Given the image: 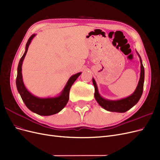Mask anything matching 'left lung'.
Instances as JSON below:
<instances>
[{
	"label": "left lung",
	"instance_id": "left-lung-1",
	"mask_svg": "<svg viewBox=\"0 0 160 160\" xmlns=\"http://www.w3.org/2000/svg\"><path fill=\"white\" fill-rule=\"evenodd\" d=\"M139 55V54H138ZM140 57V55H139ZM140 78L137 86V89L131 96L126 98L122 99L118 101H110V100L105 99L102 98L98 93L97 85L96 81L93 78V84L95 88V92H94V96L98 103L102 106L103 108L111 112H119V113H124L130 109H131L134 105L137 104L139 99H140L142 94L143 92L144 81V68L143 67L142 62L140 58Z\"/></svg>",
	"mask_w": 160,
	"mask_h": 160
}]
</instances>
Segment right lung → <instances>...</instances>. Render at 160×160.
Instances as JSON below:
<instances>
[{
	"mask_svg": "<svg viewBox=\"0 0 160 160\" xmlns=\"http://www.w3.org/2000/svg\"><path fill=\"white\" fill-rule=\"evenodd\" d=\"M35 35L33 34L29 38L26 45V51L20 60L18 67L16 86L23 102H24L26 107L29 110L39 115L48 116L58 113L65 107V105H67L69 99V92L70 88L76 80L78 78V77L81 74V72L77 73L70 77L64 90L61 95L57 98L42 99L33 96L26 90V88L23 85L22 75V65L23 58H24L28 51L29 45Z\"/></svg>",
	"mask_w": 160,
	"mask_h": 160,
	"instance_id": "obj_1",
	"label": "right lung"
}]
</instances>
